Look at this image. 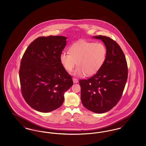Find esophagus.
<instances>
[{
    "instance_id": "esophagus-1",
    "label": "esophagus",
    "mask_w": 146,
    "mask_h": 146,
    "mask_svg": "<svg viewBox=\"0 0 146 146\" xmlns=\"http://www.w3.org/2000/svg\"><path fill=\"white\" fill-rule=\"evenodd\" d=\"M73 83H77L78 82V79L75 78H73Z\"/></svg>"
}]
</instances>
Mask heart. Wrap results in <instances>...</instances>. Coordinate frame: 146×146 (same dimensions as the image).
Returning a JSON list of instances; mask_svg holds the SVG:
<instances>
[{
	"instance_id": "obj_1",
	"label": "heart",
	"mask_w": 146,
	"mask_h": 146,
	"mask_svg": "<svg viewBox=\"0 0 146 146\" xmlns=\"http://www.w3.org/2000/svg\"><path fill=\"white\" fill-rule=\"evenodd\" d=\"M106 56L107 49L104 44L82 40L70 46L69 53L62 52L60 59L63 67L69 72L77 64L74 75L82 76L86 73L92 76L101 69Z\"/></svg>"
}]
</instances>
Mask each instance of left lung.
Listing matches in <instances>:
<instances>
[{
    "label": "left lung",
    "instance_id": "8db88e82",
    "mask_svg": "<svg viewBox=\"0 0 146 146\" xmlns=\"http://www.w3.org/2000/svg\"><path fill=\"white\" fill-rule=\"evenodd\" d=\"M94 38L104 42L106 58L95 75L79 80L81 100L89 111L103 113L116 106L122 96L127 79V64L125 55L117 42L106 36Z\"/></svg>",
    "mask_w": 146,
    "mask_h": 146
}]
</instances>
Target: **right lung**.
<instances>
[{
	"mask_svg": "<svg viewBox=\"0 0 146 146\" xmlns=\"http://www.w3.org/2000/svg\"><path fill=\"white\" fill-rule=\"evenodd\" d=\"M63 36H40L32 42L21 59L19 70L21 93L27 104L47 113L61 107L64 94L73 80L60 56L66 44Z\"/></svg>",
	"mask_w": 146,
	"mask_h": 146,
	"instance_id": "right-lung-1",
	"label": "right lung"
}]
</instances>
